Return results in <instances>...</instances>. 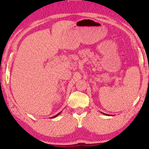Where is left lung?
Segmentation results:
<instances>
[{"mask_svg":"<svg viewBox=\"0 0 149 149\" xmlns=\"http://www.w3.org/2000/svg\"><path fill=\"white\" fill-rule=\"evenodd\" d=\"M104 115H106V114H104Z\"/></svg>","mask_w":149,"mask_h":149,"instance_id":"left-lung-1","label":"left lung"}]
</instances>
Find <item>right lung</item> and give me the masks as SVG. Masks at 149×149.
Wrapping results in <instances>:
<instances>
[{"label":"right lung","mask_w":149,"mask_h":149,"mask_svg":"<svg viewBox=\"0 0 149 149\" xmlns=\"http://www.w3.org/2000/svg\"><path fill=\"white\" fill-rule=\"evenodd\" d=\"M60 113H58V114H57V115H55V116H54V117H52V118H54V117H57V116H58V115H60Z\"/></svg>","instance_id":"right-lung-1"}]
</instances>
